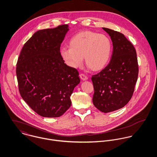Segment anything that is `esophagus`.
<instances>
[{"mask_svg":"<svg viewBox=\"0 0 157 157\" xmlns=\"http://www.w3.org/2000/svg\"><path fill=\"white\" fill-rule=\"evenodd\" d=\"M79 76H80L81 79L82 80H83V81H86V80L88 79V77H87L86 75H85L84 74H81V75H79Z\"/></svg>","mask_w":157,"mask_h":157,"instance_id":"esophagus-1","label":"esophagus"}]
</instances>
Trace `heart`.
Instances as JSON below:
<instances>
[{"label": "heart", "mask_w": 157, "mask_h": 157, "mask_svg": "<svg viewBox=\"0 0 157 157\" xmlns=\"http://www.w3.org/2000/svg\"><path fill=\"white\" fill-rule=\"evenodd\" d=\"M70 47L60 48V55L71 68L79 67L83 61L92 70H102L109 62L112 53V43L105 34L92 31L79 32L72 36Z\"/></svg>", "instance_id": "b5f03b06"}]
</instances>
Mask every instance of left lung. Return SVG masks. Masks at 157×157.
<instances>
[{"instance_id":"8db88e82","label":"left lung","mask_w":157,"mask_h":157,"mask_svg":"<svg viewBox=\"0 0 157 157\" xmlns=\"http://www.w3.org/2000/svg\"><path fill=\"white\" fill-rule=\"evenodd\" d=\"M110 36L113 53L109 63L97 75H93V103L101 112L118 110L128 102L135 89L138 75L135 48L124 35L102 28Z\"/></svg>"}]
</instances>
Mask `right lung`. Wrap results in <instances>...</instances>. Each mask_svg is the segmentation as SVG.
Listing matches in <instances>:
<instances>
[{
    "instance_id": "right-lung-1",
    "label": "right lung",
    "mask_w": 157,
    "mask_h": 157,
    "mask_svg": "<svg viewBox=\"0 0 157 157\" xmlns=\"http://www.w3.org/2000/svg\"><path fill=\"white\" fill-rule=\"evenodd\" d=\"M68 25L36 32L24 44L16 65L20 94L43 117H59L69 109L70 96L80 82L76 68L60 55Z\"/></svg>"
}]
</instances>
